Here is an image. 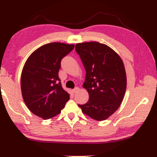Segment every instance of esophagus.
<instances>
[{"mask_svg":"<svg viewBox=\"0 0 157 157\" xmlns=\"http://www.w3.org/2000/svg\"><path fill=\"white\" fill-rule=\"evenodd\" d=\"M78 90H79V88L78 87H76L74 89H73V92H74V93L75 94V93H76V92L78 91Z\"/></svg>","mask_w":157,"mask_h":157,"instance_id":"34e87169","label":"esophagus"}]
</instances>
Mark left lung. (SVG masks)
Here are the masks:
<instances>
[{"mask_svg":"<svg viewBox=\"0 0 157 157\" xmlns=\"http://www.w3.org/2000/svg\"><path fill=\"white\" fill-rule=\"evenodd\" d=\"M75 48L86 69L83 86L89 95L86 104L78 106L96 121L108 119L119 109L125 94L123 61L113 49L98 42L77 44Z\"/></svg>","mask_w":157,"mask_h":157,"instance_id":"8db88e82","label":"left lung"}]
</instances>
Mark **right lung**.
I'll return each instance as SVG.
<instances>
[{
  "label": "right lung",
  "instance_id": "right-lung-1",
  "mask_svg": "<svg viewBox=\"0 0 157 157\" xmlns=\"http://www.w3.org/2000/svg\"><path fill=\"white\" fill-rule=\"evenodd\" d=\"M74 48L73 44L51 43L36 49L25 61L21 78L23 101L32 113L42 119L59 114L69 100L59 70L62 59Z\"/></svg>",
  "mask_w": 157,
  "mask_h": 157
}]
</instances>
